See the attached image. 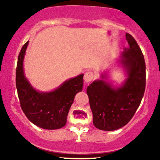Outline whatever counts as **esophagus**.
<instances>
[{
    "label": "esophagus",
    "mask_w": 160,
    "mask_h": 160,
    "mask_svg": "<svg viewBox=\"0 0 160 160\" xmlns=\"http://www.w3.org/2000/svg\"><path fill=\"white\" fill-rule=\"evenodd\" d=\"M94 76H95V75H94V73H92V72L87 71L86 73H84V79L87 83H89L93 80Z\"/></svg>",
    "instance_id": "34e87169"
}]
</instances>
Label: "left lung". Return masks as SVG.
I'll return each mask as SVG.
<instances>
[{
	"instance_id": "1",
	"label": "left lung",
	"mask_w": 160,
	"mask_h": 160,
	"mask_svg": "<svg viewBox=\"0 0 160 160\" xmlns=\"http://www.w3.org/2000/svg\"><path fill=\"white\" fill-rule=\"evenodd\" d=\"M128 47L124 48L119 62L126 74L119 87L107 82L106 73L87 87L93 124L104 131L118 130L130 121L141 104L146 87V64L136 41L126 33ZM107 81H106L105 80Z\"/></svg>"
}]
</instances>
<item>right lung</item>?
<instances>
[{
  "label": "right lung",
  "mask_w": 160,
  "mask_h": 160,
  "mask_svg": "<svg viewBox=\"0 0 160 160\" xmlns=\"http://www.w3.org/2000/svg\"><path fill=\"white\" fill-rule=\"evenodd\" d=\"M29 41L19 54L16 70V87L22 110L35 125L46 130L64 127L75 95L82 91L84 74L65 81L53 91L43 92L35 89L25 77L24 58Z\"/></svg>",
  "instance_id": "1"
}]
</instances>
